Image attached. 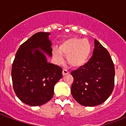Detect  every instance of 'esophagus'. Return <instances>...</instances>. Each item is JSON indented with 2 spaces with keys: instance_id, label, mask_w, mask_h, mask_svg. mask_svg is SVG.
I'll use <instances>...</instances> for the list:
<instances>
[{
  "instance_id": "esophagus-1",
  "label": "esophagus",
  "mask_w": 126,
  "mask_h": 126,
  "mask_svg": "<svg viewBox=\"0 0 126 126\" xmlns=\"http://www.w3.org/2000/svg\"><path fill=\"white\" fill-rule=\"evenodd\" d=\"M69 74V72L67 69H64L63 71H62V74H63V76H65L66 75V74Z\"/></svg>"
}]
</instances>
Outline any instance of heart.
I'll return each mask as SVG.
<instances>
[{"mask_svg": "<svg viewBox=\"0 0 126 126\" xmlns=\"http://www.w3.org/2000/svg\"><path fill=\"white\" fill-rule=\"evenodd\" d=\"M92 45L86 39L73 37L66 40L60 45L59 48H53L52 53L59 64L64 61L63 55H67L69 64L74 67L85 65L90 59Z\"/></svg>", "mask_w": 126, "mask_h": 126, "instance_id": "b5f03b06", "label": "heart"}]
</instances>
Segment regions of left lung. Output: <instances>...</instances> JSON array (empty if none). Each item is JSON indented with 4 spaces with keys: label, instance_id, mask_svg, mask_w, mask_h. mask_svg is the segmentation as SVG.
Masks as SVG:
<instances>
[{
    "label": "left lung",
    "instance_id": "8db88e82",
    "mask_svg": "<svg viewBox=\"0 0 126 126\" xmlns=\"http://www.w3.org/2000/svg\"><path fill=\"white\" fill-rule=\"evenodd\" d=\"M71 75L74 78L71 94L82 105L102 104L113 92L114 64L109 52L96 39L93 56L85 65L72 71Z\"/></svg>",
    "mask_w": 126,
    "mask_h": 126
}]
</instances>
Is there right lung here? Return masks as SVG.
Returning <instances> with one entry per match:
<instances>
[{"instance_id": "obj_1", "label": "right lung", "mask_w": 126, "mask_h": 126, "mask_svg": "<svg viewBox=\"0 0 126 126\" xmlns=\"http://www.w3.org/2000/svg\"><path fill=\"white\" fill-rule=\"evenodd\" d=\"M50 34L39 32L31 36L19 47L12 65L14 92L30 106L48 102L53 95L54 86L62 78V69L48 62L45 54L52 55Z\"/></svg>"}]
</instances>
